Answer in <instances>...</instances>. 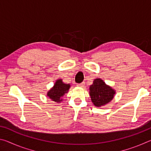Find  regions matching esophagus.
<instances>
[{
  "mask_svg": "<svg viewBox=\"0 0 151 151\" xmlns=\"http://www.w3.org/2000/svg\"><path fill=\"white\" fill-rule=\"evenodd\" d=\"M85 83H81V84H77V85H76V86H78V87H83L84 86H85Z\"/></svg>",
  "mask_w": 151,
  "mask_h": 151,
  "instance_id": "34e87169",
  "label": "esophagus"
}]
</instances>
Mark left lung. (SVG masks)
Masks as SVG:
<instances>
[{
  "instance_id": "8db88e82",
  "label": "left lung",
  "mask_w": 151,
  "mask_h": 151,
  "mask_svg": "<svg viewBox=\"0 0 151 151\" xmlns=\"http://www.w3.org/2000/svg\"><path fill=\"white\" fill-rule=\"evenodd\" d=\"M116 94V91L111 86L104 83L101 78H95L93 85L89 86L92 103L96 107H101L109 103Z\"/></svg>"
}]
</instances>
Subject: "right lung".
<instances>
[{
  "label": "right lung",
  "instance_id": "obj_1",
  "mask_svg": "<svg viewBox=\"0 0 151 151\" xmlns=\"http://www.w3.org/2000/svg\"><path fill=\"white\" fill-rule=\"evenodd\" d=\"M70 87V84H66L63 82V79H58L54 86L47 92V96L52 101L60 103L63 101V97L67 93Z\"/></svg>",
  "mask_w": 151,
  "mask_h": 151
}]
</instances>
